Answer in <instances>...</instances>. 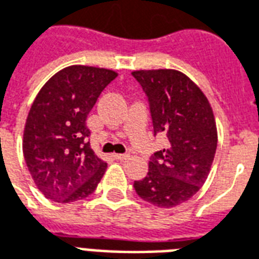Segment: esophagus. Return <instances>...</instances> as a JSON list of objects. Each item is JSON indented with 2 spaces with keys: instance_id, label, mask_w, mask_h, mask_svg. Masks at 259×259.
I'll use <instances>...</instances> for the list:
<instances>
[{
  "instance_id": "esophagus-1",
  "label": "esophagus",
  "mask_w": 259,
  "mask_h": 259,
  "mask_svg": "<svg viewBox=\"0 0 259 259\" xmlns=\"http://www.w3.org/2000/svg\"><path fill=\"white\" fill-rule=\"evenodd\" d=\"M129 157V154H113V158L118 159V161H124V159H127Z\"/></svg>"
}]
</instances>
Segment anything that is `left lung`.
Listing matches in <instances>:
<instances>
[{
	"mask_svg": "<svg viewBox=\"0 0 259 259\" xmlns=\"http://www.w3.org/2000/svg\"><path fill=\"white\" fill-rule=\"evenodd\" d=\"M148 97L154 135L169 146L148 162V174L135 182L139 197L159 208L183 204L200 190L217 152L218 132L211 104L194 81L175 69L132 72Z\"/></svg>",
	"mask_w": 259,
	"mask_h": 259,
	"instance_id": "8db88e82",
	"label": "left lung"
}]
</instances>
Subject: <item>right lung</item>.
I'll list each match as a JSON object with an SVG mask.
<instances>
[{
	"mask_svg": "<svg viewBox=\"0 0 259 259\" xmlns=\"http://www.w3.org/2000/svg\"><path fill=\"white\" fill-rule=\"evenodd\" d=\"M116 76L111 69L72 65L54 74L34 98L23 132V155L48 200H83L102 179L107 162L89 146L85 119Z\"/></svg>",
	"mask_w": 259,
	"mask_h": 259,
	"instance_id": "obj_1",
	"label": "right lung"
}]
</instances>
